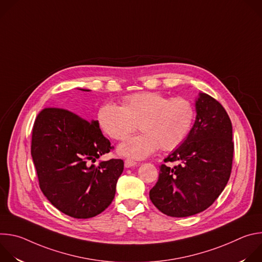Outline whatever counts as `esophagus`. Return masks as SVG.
<instances>
[{"mask_svg":"<svg viewBox=\"0 0 262 262\" xmlns=\"http://www.w3.org/2000/svg\"><path fill=\"white\" fill-rule=\"evenodd\" d=\"M137 165H138V163L135 162V161H133V160L127 159V160L124 161V166H125V168H132V167H135V166H137Z\"/></svg>","mask_w":262,"mask_h":262,"instance_id":"1","label":"esophagus"}]
</instances>
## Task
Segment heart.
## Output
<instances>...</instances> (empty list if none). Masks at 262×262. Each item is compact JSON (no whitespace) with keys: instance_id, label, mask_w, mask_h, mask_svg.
<instances>
[{"instance_id":"heart-1","label":"heart","mask_w":262,"mask_h":262,"mask_svg":"<svg viewBox=\"0 0 262 262\" xmlns=\"http://www.w3.org/2000/svg\"><path fill=\"white\" fill-rule=\"evenodd\" d=\"M196 117L193 102L184 97H169L159 92L126 95L121 105L103 104L98 111L101 129L113 140L124 141L136 129L142 132L118 148L126 158L141 160L156 152L177 148L190 134Z\"/></svg>"}]
</instances>
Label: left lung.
Here are the masks:
<instances>
[{
	"label": "left lung",
	"instance_id": "left-lung-1",
	"mask_svg": "<svg viewBox=\"0 0 262 262\" xmlns=\"http://www.w3.org/2000/svg\"><path fill=\"white\" fill-rule=\"evenodd\" d=\"M196 120L186 139L165 159L159 180L149 192L163 213L184 217L208 208L229 180L234 146L232 124L223 105L206 93L195 102Z\"/></svg>",
	"mask_w": 262,
	"mask_h": 262
}]
</instances>
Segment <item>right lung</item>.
I'll list each match as a JSON object with an SVG mask.
<instances>
[{
    "label": "right lung",
    "mask_w": 262,
    "mask_h": 262,
    "mask_svg": "<svg viewBox=\"0 0 262 262\" xmlns=\"http://www.w3.org/2000/svg\"><path fill=\"white\" fill-rule=\"evenodd\" d=\"M112 148L97 120L88 121L64 108H43L35 119L31 144L43 195L72 217L102 212L115 197L124 163L115 159L93 163Z\"/></svg>",
    "instance_id": "obj_1"
}]
</instances>
